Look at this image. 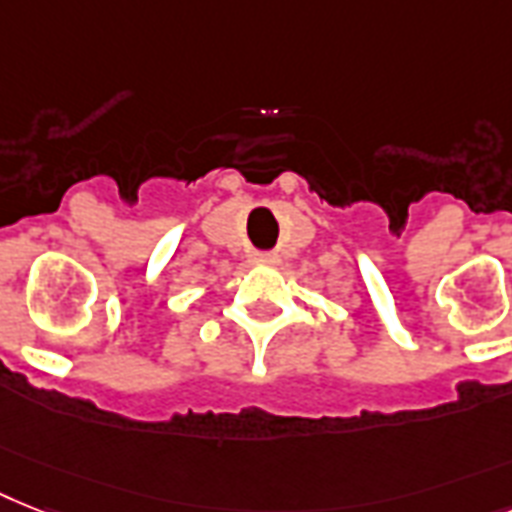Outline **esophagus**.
Wrapping results in <instances>:
<instances>
[{
  "label": "esophagus",
  "instance_id": "obj_1",
  "mask_svg": "<svg viewBox=\"0 0 512 512\" xmlns=\"http://www.w3.org/2000/svg\"><path fill=\"white\" fill-rule=\"evenodd\" d=\"M252 263L273 265V263H278V255L276 252H252Z\"/></svg>",
  "mask_w": 512,
  "mask_h": 512
}]
</instances>
